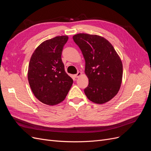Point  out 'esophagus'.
Instances as JSON below:
<instances>
[{
    "mask_svg": "<svg viewBox=\"0 0 151 151\" xmlns=\"http://www.w3.org/2000/svg\"><path fill=\"white\" fill-rule=\"evenodd\" d=\"M81 74H82V73H81V72H78L76 74H75V75H74V76H75L76 78H77V77H79Z\"/></svg>",
    "mask_w": 151,
    "mask_h": 151,
    "instance_id": "1",
    "label": "esophagus"
}]
</instances>
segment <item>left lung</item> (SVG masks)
<instances>
[{
	"label": "left lung",
	"mask_w": 151,
	"mask_h": 151,
	"mask_svg": "<svg viewBox=\"0 0 151 151\" xmlns=\"http://www.w3.org/2000/svg\"><path fill=\"white\" fill-rule=\"evenodd\" d=\"M73 40L85 59V73L89 79V84L84 89L87 98L97 104L109 101L121 86L120 58L112 45L101 36L79 33L73 36Z\"/></svg>",
	"instance_id": "obj_1"
}]
</instances>
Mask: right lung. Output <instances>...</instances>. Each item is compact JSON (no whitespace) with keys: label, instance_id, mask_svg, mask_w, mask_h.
I'll return each instance as SVG.
<instances>
[{"label":"right lung","instance_id":"obj_1","mask_svg":"<svg viewBox=\"0 0 151 151\" xmlns=\"http://www.w3.org/2000/svg\"><path fill=\"white\" fill-rule=\"evenodd\" d=\"M67 36H58L45 41L31 57L28 72L30 88L42 103L55 105L63 101L73 80L65 71L62 60Z\"/></svg>","mask_w":151,"mask_h":151}]
</instances>
